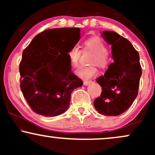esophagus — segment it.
<instances>
[{"instance_id":"esophagus-1","label":"esophagus","mask_w":155,"mask_h":155,"mask_svg":"<svg viewBox=\"0 0 155 155\" xmlns=\"http://www.w3.org/2000/svg\"><path fill=\"white\" fill-rule=\"evenodd\" d=\"M90 83H92V81H84V85L85 86H87Z\"/></svg>"}]
</instances>
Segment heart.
<instances>
[{
    "mask_svg": "<svg viewBox=\"0 0 155 155\" xmlns=\"http://www.w3.org/2000/svg\"><path fill=\"white\" fill-rule=\"evenodd\" d=\"M84 44L87 48L95 53L92 57L91 63H96L99 67L106 68L109 64L111 59L107 52L106 44L97 36H93L84 41ZM68 57L72 66H77L80 58V50L76 47H72L68 52ZM97 69L95 65L80 66L76 70V74L81 79L87 80L97 74Z\"/></svg>",
    "mask_w": 155,
    "mask_h": 155,
    "instance_id": "obj_1",
    "label": "heart"
}]
</instances>
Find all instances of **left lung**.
Masks as SVG:
<instances>
[{
    "label": "left lung",
    "mask_w": 155,
    "mask_h": 155,
    "mask_svg": "<svg viewBox=\"0 0 155 155\" xmlns=\"http://www.w3.org/2000/svg\"><path fill=\"white\" fill-rule=\"evenodd\" d=\"M101 35L111 45L114 63L104 76L96 79L103 91L94 101V106L101 114L118 116L132 105L138 95L142 74L139 54L127 38L116 32L104 31Z\"/></svg>",
    "instance_id": "8db88e82"
}]
</instances>
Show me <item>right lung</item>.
<instances>
[{
  "mask_svg": "<svg viewBox=\"0 0 155 155\" xmlns=\"http://www.w3.org/2000/svg\"><path fill=\"white\" fill-rule=\"evenodd\" d=\"M80 39L79 28L46 30L23 51L19 65L20 88L27 102L38 114L56 117L69 107L71 94L82 86L71 72L68 52ZM51 78L45 83L43 78Z\"/></svg>",
  "mask_w": 155,
  "mask_h": 155,
  "instance_id": "right-lung-1",
  "label": "right lung"
}]
</instances>
